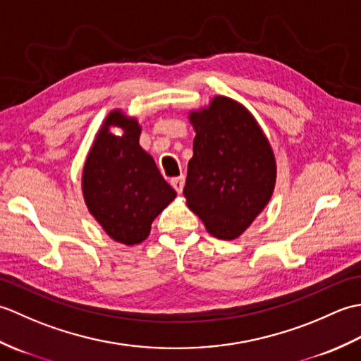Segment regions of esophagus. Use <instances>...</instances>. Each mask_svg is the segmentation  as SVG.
Returning a JSON list of instances; mask_svg holds the SVG:
<instances>
[{
    "label": "esophagus",
    "instance_id": "1",
    "mask_svg": "<svg viewBox=\"0 0 361 361\" xmlns=\"http://www.w3.org/2000/svg\"><path fill=\"white\" fill-rule=\"evenodd\" d=\"M171 185L173 186V189L176 192L181 194L183 192V188H185V176L180 175V176H175V178L171 180Z\"/></svg>",
    "mask_w": 361,
    "mask_h": 361
}]
</instances>
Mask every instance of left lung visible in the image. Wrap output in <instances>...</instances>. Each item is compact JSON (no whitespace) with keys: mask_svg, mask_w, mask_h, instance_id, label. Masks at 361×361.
I'll list each match as a JSON object with an SVG mask.
<instances>
[{"mask_svg":"<svg viewBox=\"0 0 361 361\" xmlns=\"http://www.w3.org/2000/svg\"><path fill=\"white\" fill-rule=\"evenodd\" d=\"M195 130L183 195L211 235L234 240L270 203L276 157L252 113L228 96L190 110Z\"/></svg>","mask_w":361,"mask_h":361,"instance_id":"left-lung-1","label":"left lung"}]
</instances>
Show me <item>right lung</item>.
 <instances>
[{"mask_svg":"<svg viewBox=\"0 0 361 361\" xmlns=\"http://www.w3.org/2000/svg\"><path fill=\"white\" fill-rule=\"evenodd\" d=\"M111 128H121L123 133L113 134ZM140 136L135 116L111 110L82 169V194L90 214L113 240L127 247L147 239L152 221L176 197L155 159L140 145Z\"/></svg>","mask_w":361,"mask_h":361,"instance_id":"right-lung-1","label":"right lung"}]
</instances>
